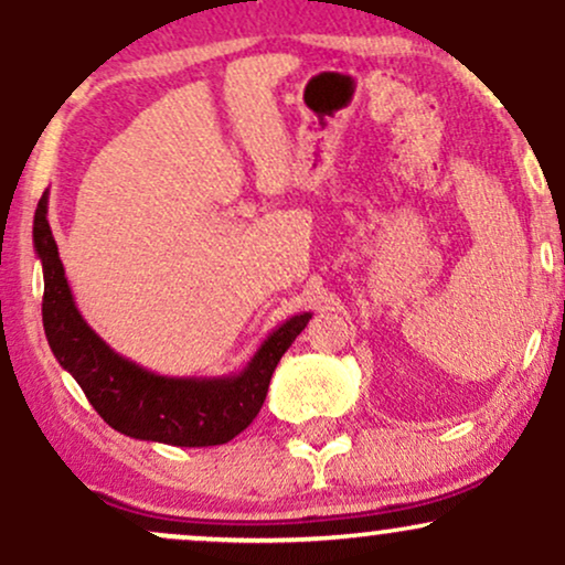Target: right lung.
Returning <instances> with one entry per match:
<instances>
[{
	"label": "right lung",
	"mask_w": 565,
	"mask_h": 565,
	"mask_svg": "<svg viewBox=\"0 0 565 565\" xmlns=\"http://www.w3.org/2000/svg\"><path fill=\"white\" fill-rule=\"evenodd\" d=\"M46 212L49 191L33 217V246L44 269V332L54 359L73 374L96 414L120 435L180 448H209L241 435L259 414L277 361L309 324L311 311L275 327L238 374L164 377L149 372L104 343L81 317Z\"/></svg>",
	"instance_id": "obj_1"
}]
</instances>
